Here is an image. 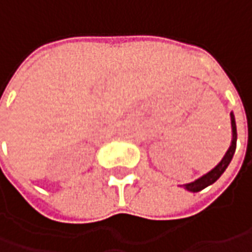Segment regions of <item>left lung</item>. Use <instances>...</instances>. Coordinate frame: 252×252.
Returning a JSON list of instances; mask_svg holds the SVG:
<instances>
[{
  "label": "left lung",
  "mask_w": 252,
  "mask_h": 252,
  "mask_svg": "<svg viewBox=\"0 0 252 252\" xmlns=\"http://www.w3.org/2000/svg\"><path fill=\"white\" fill-rule=\"evenodd\" d=\"M230 119H231V131H233V140H231V146L228 147L227 153L224 154V157L221 158V161L219 162L215 168L210 169L208 174H205L203 177H200V178H198L196 181H193V182H189V184L182 185V187L187 189V190H189V192H199V190L205 189L206 187H209V185L215 184V182H216V181H218V179L221 177V174L226 171V168L228 167L230 161H231L233 156H234L236 146H237V127H236V119H234V115H233V112L230 113Z\"/></svg>",
  "instance_id": "8db88e82"
}]
</instances>
